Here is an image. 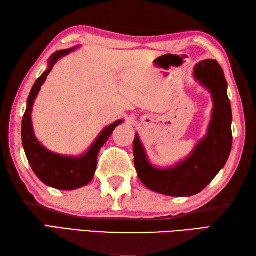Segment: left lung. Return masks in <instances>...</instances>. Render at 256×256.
Returning a JSON list of instances; mask_svg holds the SVG:
<instances>
[{
    "instance_id": "obj_1",
    "label": "left lung",
    "mask_w": 256,
    "mask_h": 256,
    "mask_svg": "<svg viewBox=\"0 0 256 256\" xmlns=\"http://www.w3.org/2000/svg\"><path fill=\"white\" fill-rule=\"evenodd\" d=\"M194 78L209 90L214 108L206 135L188 158L172 167L157 168L148 162L138 134L133 143L134 164L140 182L153 192L172 197L199 194L224 167L231 153L232 110L224 70L216 60L206 59L196 64Z\"/></svg>"
}]
</instances>
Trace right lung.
Instances as JSON below:
<instances>
[{
  "instance_id": "right-lung-1",
  "label": "right lung",
  "mask_w": 256,
  "mask_h": 256,
  "mask_svg": "<svg viewBox=\"0 0 256 256\" xmlns=\"http://www.w3.org/2000/svg\"><path fill=\"white\" fill-rule=\"evenodd\" d=\"M74 50H77V47L52 54L48 62V69L32 86L28 99H27V106L23 121H22V142H23L25 154L32 172L40 179V182L47 186L59 190L77 189L86 186L92 180L96 170L98 154H99L101 148L111 136L114 128L123 123L122 120H118L106 126L94 140V143L91 145V148L79 157L64 156L52 153V152L46 150L35 138L30 114L38 92L58 59L68 55Z\"/></svg>"
}]
</instances>
